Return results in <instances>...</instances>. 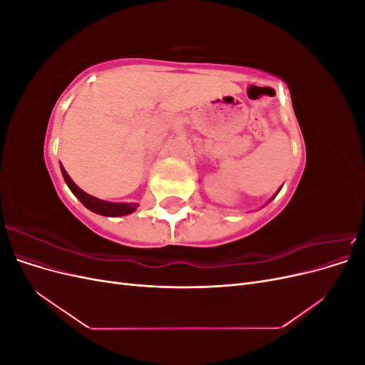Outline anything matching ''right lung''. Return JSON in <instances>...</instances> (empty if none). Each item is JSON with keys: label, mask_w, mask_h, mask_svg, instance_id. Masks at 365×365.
I'll return each mask as SVG.
<instances>
[{"label": "right lung", "mask_w": 365, "mask_h": 365, "mask_svg": "<svg viewBox=\"0 0 365 365\" xmlns=\"http://www.w3.org/2000/svg\"><path fill=\"white\" fill-rule=\"evenodd\" d=\"M62 169V175H63V180L65 182L68 184L70 190L77 196V200H79L88 210H91V212L97 213V215H102V216H125L134 212V210L138 207V204H115V202H106L102 200H97V197L91 196L85 193L82 189L77 187L73 180L68 176V173L65 172V169L61 165Z\"/></svg>", "instance_id": "1"}]
</instances>
